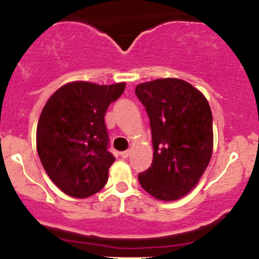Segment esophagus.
<instances>
[{"instance_id": "34e87169", "label": "esophagus", "mask_w": 259, "mask_h": 259, "mask_svg": "<svg viewBox=\"0 0 259 259\" xmlns=\"http://www.w3.org/2000/svg\"><path fill=\"white\" fill-rule=\"evenodd\" d=\"M119 154H120V157H121V158H126V157L129 156V154H130V151H129V150H126V151H123V152H120Z\"/></svg>"}]
</instances>
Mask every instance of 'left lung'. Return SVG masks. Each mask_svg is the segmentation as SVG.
<instances>
[{
    "label": "left lung",
    "mask_w": 259,
    "mask_h": 259,
    "mask_svg": "<svg viewBox=\"0 0 259 259\" xmlns=\"http://www.w3.org/2000/svg\"><path fill=\"white\" fill-rule=\"evenodd\" d=\"M135 94L150 118L154 151L151 167L139 174L140 185L157 200H178L194 189L212 157L210 107L180 79L142 82Z\"/></svg>",
    "instance_id": "obj_1"
}]
</instances>
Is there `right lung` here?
Wrapping results in <instances>:
<instances>
[{"label":"right lung","mask_w":259,"mask_h":259,"mask_svg":"<svg viewBox=\"0 0 259 259\" xmlns=\"http://www.w3.org/2000/svg\"><path fill=\"white\" fill-rule=\"evenodd\" d=\"M124 89L125 82H69L45 105L37 123V153L50 179L64 194L85 198L107 184L115 158L108 151L105 115Z\"/></svg>","instance_id":"obj_1"}]
</instances>
